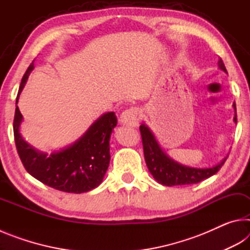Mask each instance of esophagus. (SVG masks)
<instances>
[{"label": "esophagus", "instance_id": "esophagus-1", "mask_svg": "<svg viewBox=\"0 0 250 250\" xmlns=\"http://www.w3.org/2000/svg\"><path fill=\"white\" fill-rule=\"evenodd\" d=\"M139 110L137 108H130L122 111L120 115L121 125L128 126H137L139 124Z\"/></svg>", "mask_w": 250, "mask_h": 250}]
</instances>
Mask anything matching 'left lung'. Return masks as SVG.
Wrapping results in <instances>:
<instances>
[{
  "label": "left lung",
  "mask_w": 250,
  "mask_h": 250,
  "mask_svg": "<svg viewBox=\"0 0 250 250\" xmlns=\"http://www.w3.org/2000/svg\"><path fill=\"white\" fill-rule=\"evenodd\" d=\"M218 68L227 73L225 65L222 58L218 59ZM235 110L234 122L237 124L236 104H232ZM140 132L142 137L143 151H145V159L147 168H149L152 176L158 181V183L166 186L174 185H188L202 182L208 177L213 176L215 173L225 163L227 156H225L221 162L209 167H193L176 162L171 159L161 147L160 143L156 140L155 135L145 122L140 125Z\"/></svg>",
  "instance_id": "8db88e82"
}]
</instances>
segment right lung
<instances>
[{
  "label": "right lung",
  "instance_id": "add662e5",
  "mask_svg": "<svg viewBox=\"0 0 250 250\" xmlns=\"http://www.w3.org/2000/svg\"><path fill=\"white\" fill-rule=\"evenodd\" d=\"M33 69L34 62L21 83L13 124L16 149L24 167L36 180L58 191L80 194L98 188L109 167V141L117 125L116 115H101L78 140L61 150L52 153L36 150L20 132L23 116L18 107L21 92Z\"/></svg>",
  "mask_w": 250,
  "mask_h": 250
}]
</instances>
